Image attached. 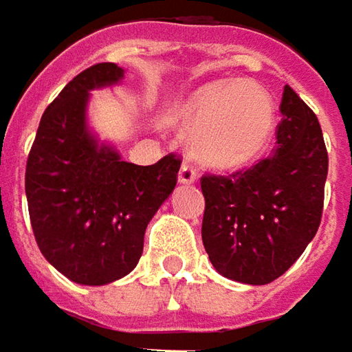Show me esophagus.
Masks as SVG:
<instances>
[{"mask_svg": "<svg viewBox=\"0 0 352 352\" xmlns=\"http://www.w3.org/2000/svg\"><path fill=\"white\" fill-rule=\"evenodd\" d=\"M197 177H199V171L192 167V165L185 162V164L181 165V169H179V183H183V185H190V183H195L197 181Z\"/></svg>", "mask_w": 352, "mask_h": 352, "instance_id": "1", "label": "esophagus"}]
</instances>
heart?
<instances>
[{"mask_svg": "<svg viewBox=\"0 0 352 352\" xmlns=\"http://www.w3.org/2000/svg\"><path fill=\"white\" fill-rule=\"evenodd\" d=\"M173 120L190 130V153L216 169H237L267 150L274 132L273 99L253 83L214 81L183 99Z\"/></svg>", "mask_w": 352, "mask_h": 352, "instance_id": "heart-1", "label": "heart"}]
</instances>
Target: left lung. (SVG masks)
Masks as SVG:
<instances>
[{
    "label": "left lung",
    "instance_id": "1",
    "mask_svg": "<svg viewBox=\"0 0 352 352\" xmlns=\"http://www.w3.org/2000/svg\"><path fill=\"white\" fill-rule=\"evenodd\" d=\"M276 150L248 171L204 175L202 243L218 273L245 285L285 274L323 212L327 150L318 116L286 85Z\"/></svg>",
    "mask_w": 352,
    "mask_h": 352
}]
</instances>
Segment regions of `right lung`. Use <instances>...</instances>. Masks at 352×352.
I'll list each match as a JSON object with an SVG mask.
<instances>
[{
	"instance_id": "obj_1",
	"label": "right lung",
	"mask_w": 352,
	"mask_h": 352,
	"mask_svg": "<svg viewBox=\"0 0 352 352\" xmlns=\"http://www.w3.org/2000/svg\"><path fill=\"white\" fill-rule=\"evenodd\" d=\"M122 78L113 62L78 74L46 107L27 160L34 239L46 261L78 285H109L138 265L146 228L173 192L181 167L175 153L153 165L122 162L89 132V91Z\"/></svg>"
}]
</instances>
